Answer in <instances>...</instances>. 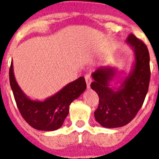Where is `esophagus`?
<instances>
[{"mask_svg":"<svg viewBox=\"0 0 159 159\" xmlns=\"http://www.w3.org/2000/svg\"><path fill=\"white\" fill-rule=\"evenodd\" d=\"M84 78H85V81H86V84H87V88L88 89H89L90 88V84L92 82V80H91V76L89 75H86L84 76Z\"/></svg>","mask_w":159,"mask_h":159,"instance_id":"34e87169","label":"esophagus"}]
</instances>
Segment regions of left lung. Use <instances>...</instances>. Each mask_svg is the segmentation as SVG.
I'll list each match as a JSON object with an SVG mask.
<instances>
[{
	"label": "left lung",
	"mask_w": 159,
	"mask_h": 159,
	"mask_svg": "<svg viewBox=\"0 0 159 159\" xmlns=\"http://www.w3.org/2000/svg\"><path fill=\"white\" fill-rule=\"evenodd\" d=\"M126 43L133 51L134 61L130 71L120 80L119 85H111L119 74L112 66L100 67L92 75L93 81L91 89L99 98L94 117L105 128L121 127L130 122L144 103L148 93L150 80L148 48L133 34L128 37Z\"/></svg>",
	"instance_id": "left-lung-1"
}]
</instances>
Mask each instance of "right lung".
I'll return each mask as SVG.
<instances>
[{
    "label": "right lung",
    "mask_w": 159,
    "mask_h": 159,
    "mask_svg": "<svg viewBox=\"0 0 159 159\" xmlns=\"http://www.w3.org/2000/svg\"><path fill=\"white\" fill-rule=\"evenodd\" d=\"M10 84L24 119L33 128L44 131H53L61 127L69 114L70 103L86 89L85 80L80 77L44 101L32 99L25 94L15 80L13 62L10 68Z\"/></svg>",
    "instance_id": "1"
}]
</instances>
